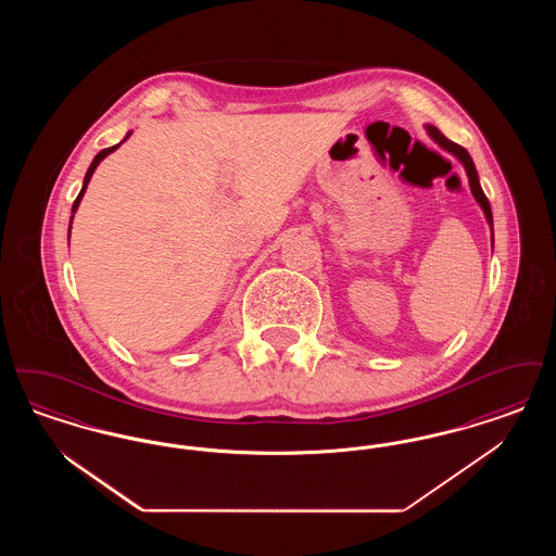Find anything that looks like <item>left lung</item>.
Returning a JSON list of instances; mask_svg holds the SVG:
<instances>
[{
    "label": "left lung",
    "instance_id": "8db88e82",
    "mask_svg": "<svg viewBox=\"0 0 556 556\" xmlns=\"http://www.w3.org/2000/svg\"><path fill=\"white\" fill-rule=\"evenodd\" d=\"M427 131L433 137L435 143H440L444 150H448L450 154H454L456 159L463 162V166H465V170H467V177H469V186H471V191H473V195H476L477 204L483 208V214H485V218H488V223H490V227H492V208H490V202H488L483 189L479 186L476 164H473V160L469 156V152H467L463 146L450 141L448 137H444L442 132L438 131L435 127H431V125H427ZM492 241H494V233H492Z\"/></svg>",
    "mask_w": 556,
    "mask_h": 556
}]
</instances>
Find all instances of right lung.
<instances>
[{"instance_id": "right-lung-1", "label": "right lung", "mask_w": 556, "mask_h": 556, "mask_svg": "<svg viewBox=\"0 0 556 556\" xmlns=\"http://www.w3.org/2000/svg\"><path fill=\"white\" fill-rule=\"evenodd\" d=\"M129 135H131V132H127V137H129ZM127 137H125V139H127ZM125 139H123V141H125ZM123 141H121V143H123ZM121 143H118V146H121ZM118 146H112V148H106V150H102V152H100V154H98V156L93 159V162H91V166L87 168V175H85V181H83V187H80L79 195H77V200H75V204H73V214H75V212H77V208H79L80 198H83V193H85V189H87V184H89V179H91L93 170H96V168H98V164H100L102 160L106 159L110 152H114V150H116ZM71 223H73V216H71ZM68 236H71V233H68Z\"/></svg>"}]
</instances>
